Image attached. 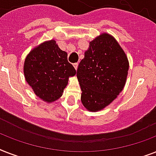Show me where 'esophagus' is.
I'll return each instance as SVG.
<instances>
[{"instance_id":"obj_1","label":"esophagus","mask_w":156,"mask_h":156,"mask_svg":"<svg viewBox=\"0 0 156 156\" xmlns=\"http://www.w3.org/2000/svg\"><path fill=\"white\" fill-rule=\"evenodd\" d=\"M78 63H74V64H73V67L75 68V69H78Z\"/></svg>"}]
</instances>
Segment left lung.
Returning a JSON list of instances; mask_svg holds the SVG:
<instances>
[{
    "mask_svg": "<svg viewBox=\"0 0 156 156\" xmlns=\"http://www.w3.org/2000/svg\"><path fill=\"white\" fill-rule=\"evenodd\" d=\"M129 61L114 37L103 33L90 42L77 69L81 101L90 112L102 110L122 91Z\"/></svg>",
    "mask_w": 156,
    "mask_h": 156,
    "instance_id": "8db88e82",
    "label": "left lung"
}]
</instances>
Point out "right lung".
Returning a JSON list of instances; mask_svg holds the SVG:
<instances>
[{
  "instance_id": "obj_1",
  "label": "right lung",
  "mask_w": 156,
  "mask_h": 156,
  "mask_svg": "<svg viewBox=\"0 0 156 156\" xmlns=\"http://www.w3.org/2000/svg\"><path fill=\"white\" fill-rule=\"evenodd\" d=\"M24 76L38 97L47 103L58 100L76 74L68 61L67 52L60 49L54 40L46 41L29 52L23 66Z\"/></svg>"
}]
</instances>
